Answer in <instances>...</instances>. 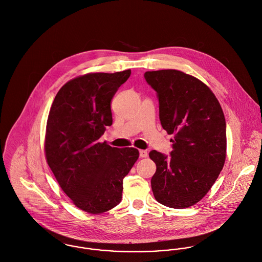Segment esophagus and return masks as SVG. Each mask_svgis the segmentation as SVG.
<instances>
[{"label": "esophagus", "mask_w": 262, "mask_h": 262, "mask_svg": "<svg viewBox=\"0 0 262 262\" xmlns=\"http://www.w3.org/2000/svg\"><path fill=\"white\" fill-rule=\"evenodd\" d=\"M140 157L147 158L148 157V152L145 150H140Z\"/></svg>", "instance_id": "esophagus-1"}]
</instances>
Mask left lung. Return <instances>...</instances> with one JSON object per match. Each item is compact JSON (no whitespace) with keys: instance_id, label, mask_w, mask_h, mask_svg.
<instances>
[{"instance_id":"1","label":"left lung","mask_w":262,"mask_h":262,"mask_svg":"<svg viewBox=\"0 0 262 262\" xmlns=\"http://www.w3.org/2000/svg\"><path fill=\"white\" fill-rule=\"evenodd\" d=\"M158 93L162 127L173 135L171 157L153 150L151 179L158 203L172 209L198 204L222 171L227 156L226 120L212 91L198 78L178 70L145 73Z\"/></svg>"}]
</instances>
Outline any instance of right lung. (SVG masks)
<instances>
[{
    "instance_id": "right-lung-1",
    "label": "right lung",
    "mask_w": 262,
    "mask_h": 262,
    "mask_svg": "<svg viewBox=\"0 0 262 262\" xmlns=\"http://www.w3.org/2000/svg\"><path fill=\"white\" fill-rule=\"evenodd\" d=\"M132 71L89 73L67 82L51 107L46 159L61 190L78 208L102 213L121 202L122 180L140 153L100 143L112 124L110 103Z\"/></svg>"
}]
</instances>
